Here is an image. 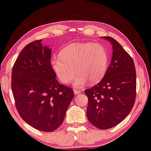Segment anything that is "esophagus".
Segmentation results:
<instances>
[{
	"label": "esophagus",
	"instance_id": "esophagus-1",
	"mask_svg": "<svg viewBox=\"0 0 151 151\" xmlns=\"http://www.w3.org/2000/svg\"><path fill=\"white\" fill-rule=\"evenodd\" d=\"M74 93H75V95H78V94L81 93V91L76 89H74Z\"/></svg>",
	"mask_w": 151,
	"mask_h": 151
}]
</instances>
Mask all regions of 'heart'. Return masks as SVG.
Returning <instances> with one entry per match:
<instances>
[{
    "instance_id": "heart-1",
    "label": "heart",
    "mask_w": 151,
    "mask_h": 151,
    "mask_svg": "<svg viewBox=\"0 0 151 151\" xmlns=\"http://www.w3.org/2000/svg\"><path fill=\"white\" fill-rule=\"evenodd\" d=\"M109 54L102 45L75 42L65 47L59 57H53L51 64L58 77L68 84L78 73L74 85L80 87L87 81L95 84L100 81L109 66Z\"/></svg>"
}]
</instances>
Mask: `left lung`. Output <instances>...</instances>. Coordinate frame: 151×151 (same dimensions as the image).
I'll list each match as a JSON object with an SVG mask.
<instances>
[{
    "label": "left lung",
    "mask_w": 151,
    "mask_h": 151,
    "mask_svg": "<svg viewBox=\"0 0 151 151\" xmlns=\"http://www.w3.org/2000/svg\"><path fill=\"white\" fill-rule=\"evenodd\" d=\"M112 56L102 81L85 90L88 98L87 116L89 122L100 129L118 125L133 108L136 93V74L133 60L113 38Z\"/></svg>",
    "instance_id": "1"
}]
</instances>
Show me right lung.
<instances>
[{"label": "right lung", "instance_id": "right-lung-1", "mask_svg": "<svg viewBox=\"0 0 151 151\" xmlns=\"http://www.w3.org/2000/svg\"><path fill=\"white\" fill-rule=\"evenodd\" d=\"M41 41L22 49L13 67L11 89L22 119L35 129L51 132L64 121L74 91L56 79L51 66V49Z\"/></svg>", "mask_w": 151, "mask_h": 151}]
</instances>
